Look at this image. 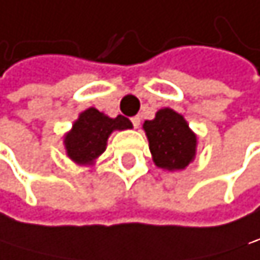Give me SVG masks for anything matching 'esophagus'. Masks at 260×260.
<instances>
[{"label":"esophagus","instance_id":"obj_1","mask_svg":"<svg viewBox=\"0 0 260 260\" xmlns=\"http://www.w3.org/2000/svg\"><path fill=\"white\" fill-rule=\"evenodd\" d=\"M132 124H133V127H135V128H138V127H140V124H141V117H140V116L132 117Z\"/></svg>","mask_w":260,"mask_h":260}]
</instances>
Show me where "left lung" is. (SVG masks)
<instances>
[{"mask_svg":"<svg viewBox=\"0 0 260 260\" xmlns=\"http://www.w3.org/2000/svg\"><path fill=\"white\" fill-rule=\"evenodd\" d=\"M149 140L152 160L158 168L179 171L188 166L196 155V135L182 114L171 108L157 111L155 119L143 124Z\"/></svg>","mask_w":260,"mask_h":260,"instance_id":"obj_1","label":"left lung"}]
</instances>
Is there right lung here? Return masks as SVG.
Instances as JSON below:
<instances>
[{"label": "right lung", "mask_w": 260, "mask_h": 260, "mask_svg": "<svg viewBox=\"0 0 260 260\" xmlns=\"http://www.w3.org/2000/svg\"><path fill=\"white\" fill-rule=\"evenodd\" d=\"M132 127V122L124 116L113 119L95 108H87L64 136L67 157L77 165H94L95 158L107 149L108 136L114 130H127Z\"/></svg>", "instance_id": "right-lung-1"}]
</instances>
